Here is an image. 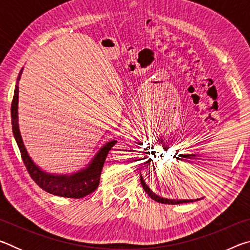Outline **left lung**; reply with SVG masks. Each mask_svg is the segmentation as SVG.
<instances>
[{"instance_id":"1","label":"left lung","mask_w":250,"mask_h":250,"mask_svg":"<svg viewBox=\"0 0 250 250\" xmlns=\"http://www.w3.org/2000/svg\"><path fill=\"white\" fill-rule=\"evenodd\" d=\"M149 162V161H147ZM140 180H141V184L143 186V189H145L146 193H147V195H149L152 200H154L155 202L158 203H162V204H172V205H175V204H182V203H189V202H193V200H167V198H163V197H160L154 194L153 192L151 191L149 188V186L146 184V182L143 181L142 176L140 175ZM197 201V200H195Z\"/></svg>"}]
</instances>
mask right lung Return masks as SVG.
<instances>
[{"instance_id":"obj_1","label":"right lung","mask_w":250,"mask_h":250,"mask_svg":"<svg viewBox=\"0 0 250 250\" xmlns=\"http://www.w3.org/2000/svg\"><path fill=\"white\" fill-rule=\"evenodd\" d=\"M23 69L21 70L18 78V84L15 86L14 97L12 100L11 105V117H12V129L15 137L16 143H18L19 149L21 152V156L26 167L29 175L33 181L49 194L68 198H82L89 195L98 188L100 182V174L103 170L104 163L107 158L108 152L111 147L116 145L117 141L113 140L108 142L100 151L96 154L95 159L92 160L90 166L84 168L83 171L75 173L73 175H54L47 174L41 170L39 167L34 164L33 161L29 158L25 146L23 145L22 137H21L19 124H18V104H19V80L21 78Z\"/></svg>"}]
</instances>
